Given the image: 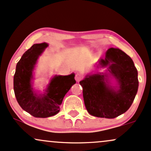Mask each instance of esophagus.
I'll list each match as a JSON object with an SVG mask.
<instances>
[{"label":"esophagus","mask_w":151,"mask_h":151,"mask_svg":"<svg viewBox=\"0 0 151 151\" xmlns=\"http://www.w3.org/2000/svg\"><path fill=\"white\" fill-rule=\"evenodd\" d=\"M75 79L77 82H79L80 81H81V80L83 79V76L81 75V73H76L75 76Z\"/></svg>","instance_id":"obj_1"}]
</instances>
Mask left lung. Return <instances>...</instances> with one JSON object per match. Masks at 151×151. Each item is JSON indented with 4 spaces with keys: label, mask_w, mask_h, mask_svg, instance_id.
I'll list each match as a JSON object with an SVG mask.
<instances>
[{
    "label": "left lung",
    "mask_w": 151,
    "mask_h": 151,
    "mask_svg": "<svg viewBox=\"0 0 151 151\" xmlns=\"http://www.w3.org/2000/svg\"><path fill=\"white\" fill-rule=\"evenodd\" d=\"M107 67L108 73L87 75L80 82L86 109L90 114L113 119L126 112L131 107L139 88L138 71L134 61L119 49L110 48L97 67ZM113 77L118 86H111Z\"/></svg>",
    "instance_id": "obj_1"
}]
</instances>
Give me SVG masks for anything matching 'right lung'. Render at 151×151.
I'll return each mask as SVG.
<instances>
[{"instance_id": "1", "label": "right lung", "mask_w": 151, "mask_h": 151, "mask_svg": "<svg viewBox=\"0 0 151 151\" xmlns=\"http://www.w3.org/2000/svg\"><path fill=\"white\" fill-rule=\"evenodd\" d=\"M48 47L47 43L34 44L17 62L13 79L14 92L22 109L35 117L47 118L59 112L65 95L76 80L75 74L54 76L44 94L35 93L32 85L33 70L39 56Z\"/></svg>"}]
</instances>
